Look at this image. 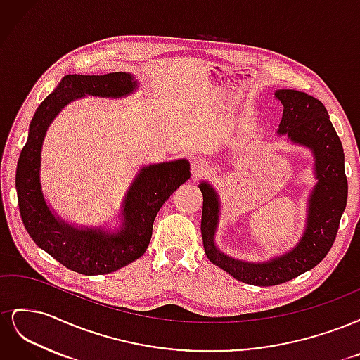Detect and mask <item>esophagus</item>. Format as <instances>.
Returning a JSON list of instances; mask_svg holds the SVG:
<instances>
[{
	"mask_svg": "<svg viewBox=\"0 0 360 360\" xmlns=\"http://www.w3.org/2000/svg\"><path fill=\"white\" fill-rule=\"evenodd\" d=\"M192 176L197 179V177H201L204 176V174L209 172V163H207L204 159H193L192 160Z\"/></svg>",
	"mask_w": 360,
	"mask_h": 360,
	"instance_id": "1",
	"label": "esophagus"
}]
</instances>
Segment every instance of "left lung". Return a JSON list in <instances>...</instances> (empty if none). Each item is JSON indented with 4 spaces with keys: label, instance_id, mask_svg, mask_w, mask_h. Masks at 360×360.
I'll return each instance as SVG.
<instances>
[{
    "label": "left lung",
    "instance_id": "left-lung-1",
    "mask_svg": "<svg viewBox=\"0 0 360 360\" xmlns=\"http://www.w3.org/2000/svg\"><path fill=\"white\" fill-rule=\"evenodd\" d=\"M275 97L284 106L278 134L312 151L315 179L319 180L308 200L307 228L299 243L288 252L263 263H249L225 255L214 243L221 212L219 197L209 183L200 184L204 200L201 234L207 258L233 278L258 287L284 284L311 270L328 255L340 228L348 193L342 144L324 105L296 90H276Z\"/></svg>",
    "mask_w": 360,
    "mask_h": 360
}]
</instances>
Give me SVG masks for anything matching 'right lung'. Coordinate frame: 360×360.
I'll list each match as a JSON object with an SVG mask.
<instances>
[{
  "mask_svg": "<svg viewBox=\"0 0 360 360\" xmlns=\"http://www.w3.org/2000/svg\"><path fill=\"white\" fill-rule=\"evenodd\" d=\"M138 89L130 73L68 75L40 103L32 117L28 139L18 160L16 192L25 230L34 243L58 263L82 275H106L146 252L153 222L171 193L191 177L189 162L179 159L143 167L123 201L122 226L75 228L48 207L40 184V156L46 130L68 103L85 96L124 97Z\"/></svg>",
  "mask_w": 360,
  "mask_h": 360,
  "instance_id": "1",
  "label": "right lung"
}]
</instances>
